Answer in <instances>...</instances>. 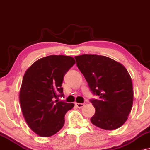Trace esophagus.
I'll list each match as a JSON object with an SVG mask.
<instances>
[{
  "mask_svg": "<svg viewBox=\"0 0 150 150\" xmlns=\"http://www.w3.org/2000/svg\"><path fill=\"white\" fill-rule=\"evenodd\" d=\"M76 106L78 108H82L84 106V103H76L75 104Z\"/></svg>",
  "mask_w": 150,
  "mask_h": 150,
  "instance_id": "esophagus-1",
  "label": "esophagus"
}]
</instances>
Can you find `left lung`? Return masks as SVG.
<instances>
[{
  "label": "left lung",
  "instance_id": "1",
  "mask_svg": "<svg viewBox=\"0 0 150 150\" xmlns=\"http://www.w3.org/2000/svg\"><path fill=\"white\" fill-rule=\"evenodd\" d=\"M77 67L83 74L93 94L91 100L96 113L91 123L102 129L112 131L128 119L133 103L131 77L119 62L98 54L76 56Z\"/></svg>",
  "mask_w": 150,
  "mask_h": 150
}]
</instances>
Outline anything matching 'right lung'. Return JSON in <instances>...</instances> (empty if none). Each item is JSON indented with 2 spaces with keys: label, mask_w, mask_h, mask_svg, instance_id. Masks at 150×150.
Returning <instances> with one entry per match:
<instances>
[{
  "label": "right lung",
  "mask_w": 150,
  "mask_h": 150,
  "mask_svg": "<svg viewBox=\"0 0 150 150\" xmlns=\"http://www.w3.org/2000/svg\"><path fill=\"white\" fill-rule=\"evenodd\" d=\"M76 63L71 56L49 55L27 69L19 91L21 109L26 124L43 138L57 133L64 124V115L74 106L57 100L63 96L65 74Z\"/></svg>",
  "instance_id": "right-lung-1"
}]
</instances>
